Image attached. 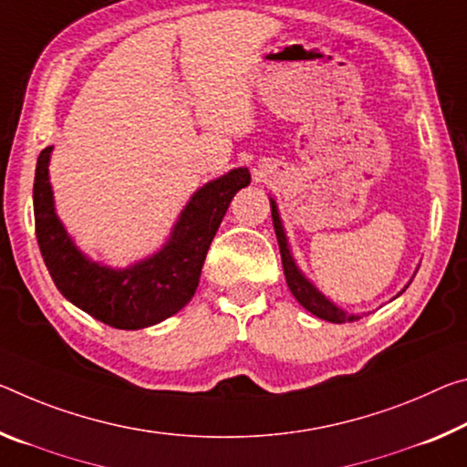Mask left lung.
<instances>
[{"label":"left lung","mask_w":467,"mask_h":467,"mask_svg":"<svg viewBox=\"0 0 467 467\" xmlns=\"http://www.w3.org/2000/svg\"><path fill=\"white\" fill-rule=\"evenodd\" d=\"M270 207H272L274 233H276L280 257H283L285 278H286L288 288H291L293 297L297 299L309 314H314L316 317H322V320H327V322L345 324V322H355V320H359L361 316H366V314H349V312H345V309L337 307L335 303H332L328 297H324V295L317 291L314 283H309V278L299 270L297 262H295L293 251H291V245H288V239H286V233H285V226H283V220H280L278 205L272 197H270ZM410 283H411V280H410ZM410 283L405 285V288L410 286ZM405 288H403V291H405ZM401 293H399V295H401ZM399 295H397V297H399Z\"/></svg>","instance_id":"8db88e82"}]
</instances>
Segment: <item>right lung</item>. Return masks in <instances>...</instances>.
Masks as SVG:
<instances>
[{
    "mask_svg": "<svg viewBox=\"0 0 467 467\" xmlns=\"http://www.w3.org/2000/svg\"><path fill=\"white\" fill-rule=\"evenodd\" d=\"M51 151L54 147H46L36 160L33 205L36 243L57 291L95 320L120 330L153 327L181 312L193 299L228 205L251 182L249 170L234 168L205 182L182 207L164 245L127 268H112L85 255L57 218L49 182Z\"/></svg>",
    "mask_w": 467,
    "mask_h": 467,
    "instance_id": "obj_1",
    "label": "right lung"
}]
</instances>
